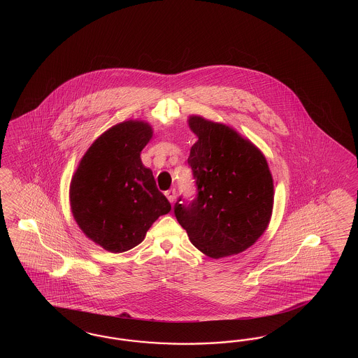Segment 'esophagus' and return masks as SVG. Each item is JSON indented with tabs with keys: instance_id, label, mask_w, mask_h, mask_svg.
Returning a JSON list of instances; mask_svg holds the SVG:
<instances>
[{
	"instance_id": "obj_1",
	"label": "esophagus",
	"mask_w": 358,
	"mask_h": 358,
	"mask_svg": "<svg viewBox=\"0 0 358 358\" xmlns=\"http://www.w3.org/2000/svg\"><path fill=\"white\" fill-rule=\"evenodd\" d=\"M165 196L168 198V201L171 203H173L174 198H176V190L174 189H169L168 192H165Z\"/></svg>"
}]
</instances>
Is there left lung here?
I'll use <instances>...</instances> for the list:
<instances>
[{
    "label": "left lung",
    "instance_id": "1",
    "mask_svg": "<svg viewBox=\"0 0 358 358\" xmlns=\"http://www.w3.org/2000/svg\"><path fill=\"white\" fill-rule=\"evenodd\" d=\"M198 136L187 164L196 196L174 205L195 248L220 259L250 248L265 232L273 210V178L265 156L226 124L189 118Z\"/></svg>",
    "mask_w": 358,
    "mask_h": 358
}]
</instances>
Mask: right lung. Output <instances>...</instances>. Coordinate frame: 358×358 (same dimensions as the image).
Masks as SVG:
<instances>
[{
  "label": "right lung",
  "mask_w": 358,
  "mask_h": 358,
  "mask_svg": "<svg viewBox=\"0 0 358 358\" xmlns=\"http://www.w3.org/2000/svg\"><path fill=\"white\" fill-rule=\"evenodd\" d=\"M152 138L143 120L113 126L94 141L71 181L75 220L87 238L103 250L120 253L141 244L153 222L171 211L141 150Z\"/></svg>",
  "instance_id": "obj_1"
}]
</instances>
